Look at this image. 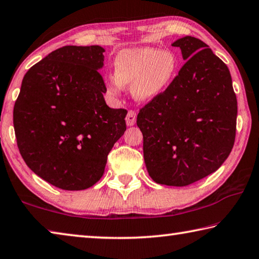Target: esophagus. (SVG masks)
Masks as SVG:
<instances>
[{"label":"esophagus","mask_w":259,"mask_h":259,"mask_svg":"<svg viewBox=\"0 0 259 259\" xmlns=\"http://www.w3.org/2000/svg\"><path fill=\"white\" fill-rule=\"evenodd\" d=\"M135 122H137V112L131 110L127 112L126 124H127V126H133V125H135Z\"/></svg>","instance_id":"obj_1"}]
</instances>
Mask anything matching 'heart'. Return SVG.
Wrapping results in <instances>:
<instances>
[{"label": "heart", "mask_w": 259, "mask_h": 259, "mask_svg": "<svg viewBox=\"0 0 259 259\" xmlns=\"http://www.w3.org/2000/svg\"><path fill=\"white\" fill-rule=\"evenodd\" d=\"M115 77L106 85L107 93L117 98L131 85L133 98L150 102L166 92L179 71V60L170 51L153 48L125 49L115 59Z\"/></svg>", "instance_id": "1"}]
</instances>
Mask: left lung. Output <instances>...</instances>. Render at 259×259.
I'll return each instance as SVG.
<instances>
[{
	"instance_id": "obj_1",
	"label": "left lung",
	"mask_w": 259,
	"mask_h": 259,
	"mask_svg": "<svg viewBox=\"0 0 259 259\" xmlns=\"http://www.w3.org/2000/svg\"><path fill=\"white\" fill-rule=\"evenodd\" d=\"M187 61L159 98L140 110L148 173L158 184L185 187L214 173L232 150L238 102L228 66L206 43H171Z\"/></svg>"
}]
</instances>
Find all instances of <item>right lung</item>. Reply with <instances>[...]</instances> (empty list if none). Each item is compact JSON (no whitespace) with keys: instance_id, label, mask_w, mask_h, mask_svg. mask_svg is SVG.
I'll use <instances>...</instances> for the list:
<instances>
[{"instance_id":"right-lung-1","label":"right lung","mask_w":259,"mask_h":259,"mask_svg":"<svg viewBox=\"0 0 259 259\" xmlns=\"http://www.w3.org/2000/svg\"><path fill=\"white\" fill-rule=\"evenodd\" d=\"M104 49L68 45L26 72L13 108V126L26 165L68 191L102 178L108 153L126 131L125 109L104 101Z\"/></svg>"}]
</instances>
